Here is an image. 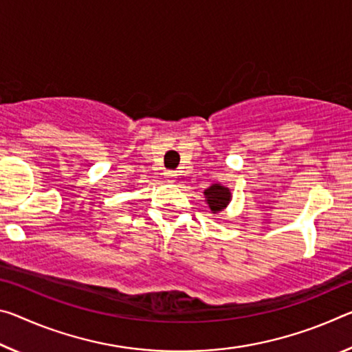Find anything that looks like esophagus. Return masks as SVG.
Here are the masks:
<instances>
[{
    "label": "esophagus",
    "instance_id": "34e87169",
    "mask_svg": "<svg viewBox=\"0 0 352 352\" xmlns=\"http://www.w3.org/2000/svg\"><path fill=\"white\" fill-rule=\"evenodd\" d=\"M164 177H166L169 182H174L175 178H177V174H175L174 170H166V172H164Z\"/></svg>",
    "mask_w": 352,
    "mask_h": 352
}]
</instances>
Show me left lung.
Wrapping results in <instances>:
<instances>
[{"label":"left lung","mask_w":352,"mask_h":352,"mask_svg":"<svg viewBox=\"0 0 352 352\" xmlns=\"http://www.w3.org/2000/svg\"><path fill=\"white\" fill-rule=\"evenodd\" d=\"M204 196H205V202L208 204V208L211 210V213L213 214L224 211L232 200L230 189L222 186L221 183H213L210 188H206Z\"/></svg>","instance_id":"1"}]
</instances>
